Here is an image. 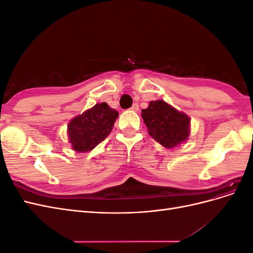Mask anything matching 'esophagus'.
I'll list each match as a JSON object with an SVG mask.
<instances>
[{
	"mask_svg": "<svg viewBox=\"0 0 253 253\" xmlns=\"http://www.w3.org/2000/svg\"><path fill=\"white\" fill-rule=\"evenodd\" d=\"M131 110H132V111H134V112H138V110H139V105H138V103H134V104L132 105Z\"/></svg>",
	"mask_w": 253,
	"mask_h": 253,
	"instance_id": "34e87169",
	"label": "esophagus"
}]
</instances>
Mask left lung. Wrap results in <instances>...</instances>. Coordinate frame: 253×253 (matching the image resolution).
Returning a JSON list of instances; mask_svg holds the SVG:
<instances>
[{
  "instance_id": "left-lung-1",
  "label": "left lung",
  "mask_w": 253,
  "mask_h": 253,
  "mask_svg": "<svg viewBox=\"0 0 253 253\" xmlns=\"http://www.w3.org/2000/svg\"><path fill=\"white\" fill-rule=\"evenodd\" d=\"M141 117L149 134L165 148H174L188 138L189 117L165 101H151Z\"/></svg>"
}]
</instances>
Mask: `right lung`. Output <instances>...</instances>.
<instances>
[{
	"label": "right lung",
	"instance_id": "obj_1",
	"mask_svg": "<svg viewBox=\"0 0 253 253\" xmlns=\"http://www.w3.org/2000/svg\"><path fill=\"white\" fill-rule=\"evenodd\" d=\"M117 117L118 112L111 109L105 102L96 104L75 117L67 126L73 149L83 153L96 148L112 132Z\"/></svg>",
	"mask_w": 253,
	"mask_h": 253
}]
</instances>
